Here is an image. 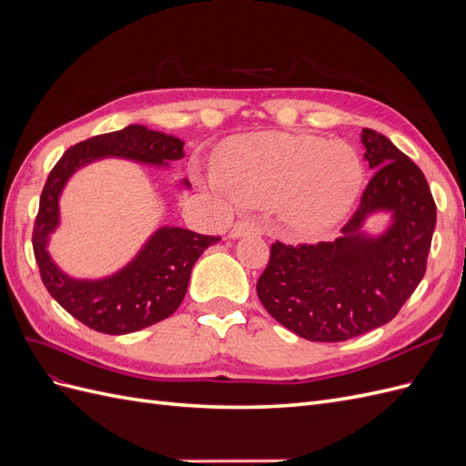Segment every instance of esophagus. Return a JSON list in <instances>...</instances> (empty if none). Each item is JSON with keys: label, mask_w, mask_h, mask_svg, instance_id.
<instances>
[{"label": "esophagus", "mask_w": 466, "mask_h": 466, "mask_svg": "<svg viewBox=\"0 0 466 466\" xmlns=\"http://www.w3.org/2000/svg\"><path fill=\"white\" fill-rule=\"evenodd\" d=\"M233 238L238 237H245V235H260V223L252 218H245V219H238L229 233Z\"/></svg>", "instance_id": "obj_1"}]
</instances>
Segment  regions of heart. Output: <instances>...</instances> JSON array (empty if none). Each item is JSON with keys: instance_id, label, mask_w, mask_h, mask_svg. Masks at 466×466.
Returning <instances> with one entry per match:
<instances>
[{"instance_id": "1", "label": "heart", "mask_w": 466, "mask_h": 466, "mask_svg": "<svg viewBox=\"0 0 466 466\" xmlns=\"http://www.w3.org/2000/svg\"><path fill=\"white\" fill-rule=\"evenodd\" d=\"M214 173L238 202H276L279 216L299 233L332 228L354 206L363 185V163L354 147L288 132L228 139L214 155Z\"/></svg>"}]
</instances>
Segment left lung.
Listing matches in <instances>:
<instances>
[{"instance_id":"obj_1","label":"left lung","mask_w":466,"mask_h":466,"mask_svg":"<svg viewBox=\"0 0 466 466\" xmlns=\"http://www.w3.org/2000/svg\"><path fill=\"white\" fill-rule=\"evenodd\" d=\"M361 144L373 177L334 243H272L257 281L264 309L311 342H344L397 317L426 274L437 208L420 167L383 134L365 128ZM393 211L380 238L359 229L373 210Z\"/></svg>"}]
</instances>
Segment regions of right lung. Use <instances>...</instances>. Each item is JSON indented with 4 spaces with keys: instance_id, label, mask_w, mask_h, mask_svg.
I'll list each match as a JSON object with an SVG mask.
<instances>
[{
    "instance_id": "add662e5",
    "label": "right lung",
    "mask_w": 466,
    "mask_h": 466,
    "mask_svg": "<svg viewBox=\"0 0 466 466\" xmlns=\"http://www.w3.org/2000/svg\"><path fill=\"white\" fill-rule=\"evenodd\" d=\"M180 139L146 126L101 134L69 147L54 165L40 194L33 228V250L42 284L66 311L105 334H130L171 317L185 299L194 262L218 243V235H200L180 228L155 233L137 258L116 276L98 281H77L62 274L46 252L48 235L58 225V196L76 168L105 155H118L161 165L185 155Z\"/></svg>"
}]
</instances>
